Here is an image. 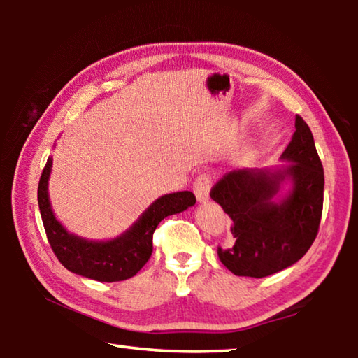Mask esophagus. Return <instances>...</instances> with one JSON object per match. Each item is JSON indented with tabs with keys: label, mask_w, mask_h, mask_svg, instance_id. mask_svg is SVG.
<instances>
[{
	"label": "esophagus",
	"mask_w": 358,
	"mask_h": 358,
	"mask_svg": "<svg viewBox=\"0 0 358 358\" xmlns=\"http://www.w3.org/2000/svg\"><path fill=\"white\" fill-rule=\"evenodd\" d=\"M194 194H196L199 202H207L210 199V189H211V178L207 173H201L194 181Z\"/></svg>",
	"instance_id": "34e87169"
}]
</instances>
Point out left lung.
<instances>
[{
	"label": "left lung",
	"instance_id": "left-lung-1",
	"mask_svg": "<svg viewBox=\"0 0 358 358\" xmlns=\"http://www.w3.org/2000/svg\"><path fill=\"white\" fill-rule=\"evenodd\" d=\"M281 161L287 164L229 172L210 192L232 220L234 245L217 248V256L237 276L265 278L287 268L305 256L317 235L324 169L311 129L299 115Z\"/></svg>",
	"mask_w": 358,
	"mask_h": 358
}]
</instances>
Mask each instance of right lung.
I'll return each instance as SVG.
<instances>
[{"mask_svg": "<svg viewBox=\"0 0 358 358\" xmlns=\"http://www.w3.org/2000/svg\"><path fill=\"white\" fill-rule=\"evenodd\" d=\"M52 157L42 171L38 203L44 229L53 252L69 271L94 281L115 282L129 280L148 262L153 252V234L164 217L181 213L196 203L191 191L164 194L138 216V220L118 237L110 240H88L71 234L53 213L48 197V178Z\"/></svg>", "mask_w": 358, "mask_h": 358, "instance_id": "1", "label": "right lung"}]
</instances>
